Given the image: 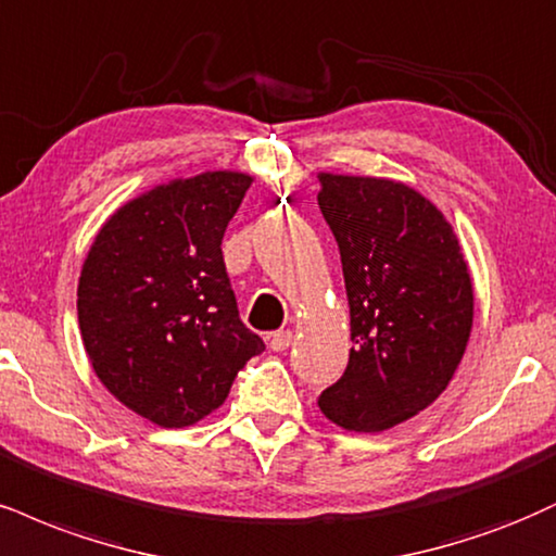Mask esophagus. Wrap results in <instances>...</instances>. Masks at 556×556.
I'll use <instances>...</instances> for the list:
<instances>
[{
	"mask_svg": "<svg viewBox=\"0 0 556 556\" xmlns=\"http://www.w3.org/2000/svg\"><path fill=\"white\" fill-rule=\"evenodd\" d=\"M290 344H292V331H274V333H269L271 352H285Z\"/></svg>",
	"mask_w": 556,
	"mask_h": 556,
	"instance_id": "obj_1",
	"label": "esophagus"
}]
</instances>
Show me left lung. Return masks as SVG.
I'll return each mask as SVG.
<instances>
[{"mask_svg":"<svg viewBox=\"0 0 556 556\" xmlns=\"http://www.w3.org/2000/svg\"><path fill=\"white\" fill-rule=\"evenodd\" d=\"M318 180L354 342L344 376L318 406L344 430L380 432L427 409L451 383L471 337V274L451 223L422 193L388 178Z\"/></svg>","mask_w":556,"mask_h":556,"instance_id":"left-lung-1","label":"left lung"}]
</instances>
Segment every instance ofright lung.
Masks as SVG:
<instances>
[{"mask_svg":"<svg viewBox=\"0 0 556 556\" xmlns=\"http://www.w3.org/2000/svg\"><path fill=\"white\" fill-rule=\"evenodd\" d=\"M251 176L178 178L124 204L100 227L77 287V318L92 370L160 427H189L230 393L264 352L238 316L223 236Z\"/></svg>","mask_w":556,"mask_h":556,"instance_id":"1","label":"right lung"}]
</instances>
